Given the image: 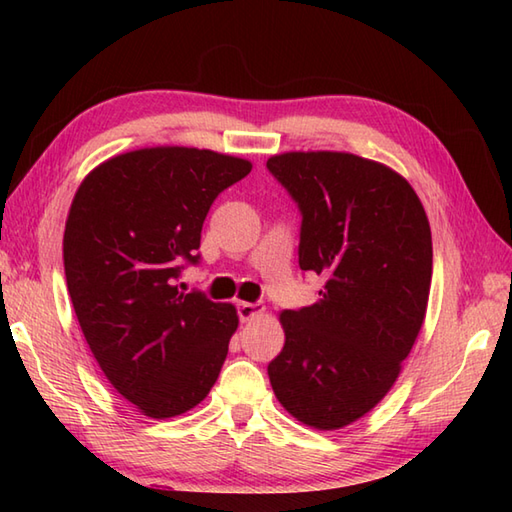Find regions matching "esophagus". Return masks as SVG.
I'll use <instances>...</instances> for the list:
<instances>
[{
    "instance_id": "1",
    "label": "esophagus",
    "mask_w": 512,
    "mask_h": 512,
    "mask_svg": "<svg viewBox=\"0 0 512 512\" xmlns=\"http://www.w3.org/2000/svg\"><path fill=\"white\" fill-rule=\"evenodd\" d=\"M266 308L262 306V303H248V301H239L237 303V314L239 319H242L244 323L246 321H253L255 317H259Z\"/></svg>"
}]
</instances>
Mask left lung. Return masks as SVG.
Returning <instances> with one entry per match:
<instances>
[{
	"label": "left lung",
	"mask_w": 512,
	"mask_h": 512,
	"mask_svg": "<svg viewBox=\"0 0 512 512\" xmlns=\"http://www.w3.org/2000/svg\"><path fill=\"white\" fill-rule=\"evenodd\" d=\"M268 171L299 204V266L325 279L319 301L279 314L284 350L268 365L290 416L343 429L394 387L427 314L433 246L411 184L345 151H286Z\"/></svg>",
	"instance_id": "obj_1"
}]
</instances>
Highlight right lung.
Instances as JSON below:
<instances>
[{
    "label": "right lung",
    "mask_w": 512,
    "mask_h": 512,
    "mask_svg": "<svg viewBox=\"0 0 512 512\" xmlns=\"http://www.w3.org/2000/svg\"><path fill=\"white\" fill-rule=\"evenodd\" d=\"M250 160L195 147H145L94 167L76 189L63 266L85 341L125 400L173 418L215 385L237 330L233 303L184 292L213 200Z\"/></svg>",
    "instance_id": "1"
}]
</instances>
